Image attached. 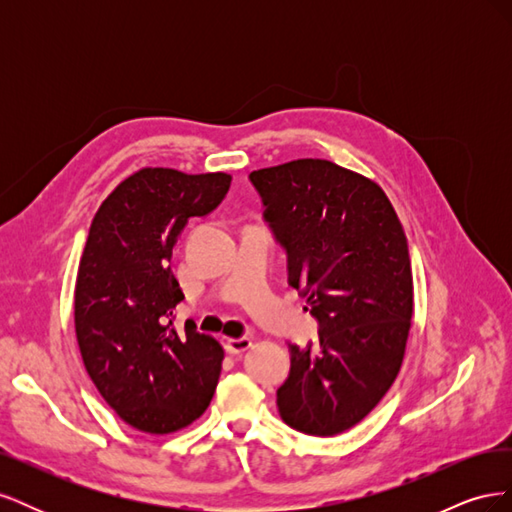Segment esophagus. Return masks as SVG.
Here are the masks:
<instances>
[{
  "mask_svg": "<svg viewBox=\"0 0 512 512\" xmlns=\"http://www.w3.org/2000/svg\"><path fill=\"white\" fill-rule=\"evenodd\" d=\"M224 346L230 354H243L245 350L252 348V339L250 337H228Z\"/></svg>",
  "mask_w": 512,
  "mask_h": 512,
  "instance_id": "34e87169",
  "label": "esophagus"
}]
</instances>
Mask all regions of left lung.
I'll return each instance as SVG.
<instances>
[{
  "instance_id": "8db88e82",
  "label": "left lung",
  "mask_w": 512,
  "mask_h": 512,
  "mask_svg": "<svg viewBox=\"0 0 512 512\" xmlns=\"http://www.w3.org/2000/svg\"><path fill=\"white\" fill-rule=\"evenodd\" d=\"M250 181L288 254V284L320 324L316 344H290L277 408L292 429L337 436L378 406L404 361L414 309L404 228L378 183L329 160L260 168Z\"/></svg>"
}]
</instances>
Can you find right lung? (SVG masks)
<instances>
[{
    "label": "right lung",
    "instance_id": "add662e5",
    "mask_svg": "<svg viewBox=\"0 0 512 512\" xmlns=\"http://www.w3.org/2000/svg\"><path fill=\"white\" fill-rule=\"evenodd\" d=\"M230 175L141 168L94 215L74 290L76 342L89 378L121 421L173 433L203 414L224 350L173 316L183 301L170 256L190 218L218 207Z\"/></svg>",
    "mask_w": 512,
    "mask_h": 512
}]
</instances>
